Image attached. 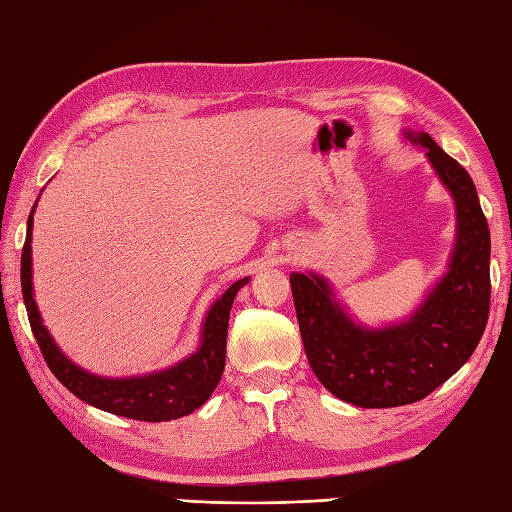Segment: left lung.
<instances>
[{"label":"left lung","mask_w":512,"mask_h":512,"mask_svg":"<svg viewBox=\"0 0 512 512\" xmlns=\"http://www.w3.org/2000/svg\"><path fill=\"white\" fill-rule=\"evenodd\" d=\"M423 149L455 200V247L446 274L399 323H359L325 276L292 272L298 327L316 379L359 408L421 401L464 365L481 339L490 307V231L475 182L428 133L403 131Z\"/></svg>","instance_id":"obj_1"}]
</instances>
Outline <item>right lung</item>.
Wrapping results in <instances>:
<instances>
[{
    "label": "right lung",
    "mask_w": 512,
    "mask_h": 512,
    "mask_svg": "<svg viewBox=\"0 0 512 512\" xmlns=\"http://www.w3.org/2000/svg\"><path fill=\"white\" fill-rule=\"evenodd\" d=\"M42 196V194H40ZM37 200L26 223V243L22 249V294L31 321L35 341L40 345L44 361L51 372L69 388L77 399L93 408L118 414V417L136 421H171L191 414L205 403L225 370L227 354V327L229 312L238 289L249 283V276L229 285L207 310L200 330V345L185 359L169 365L165 370L138 374V376H98L75 365L60 345L53 341L51 332L37 310L33 292V214Z\"/></svg>",
    "instance_id": "obj_1"
}]
</instances>
